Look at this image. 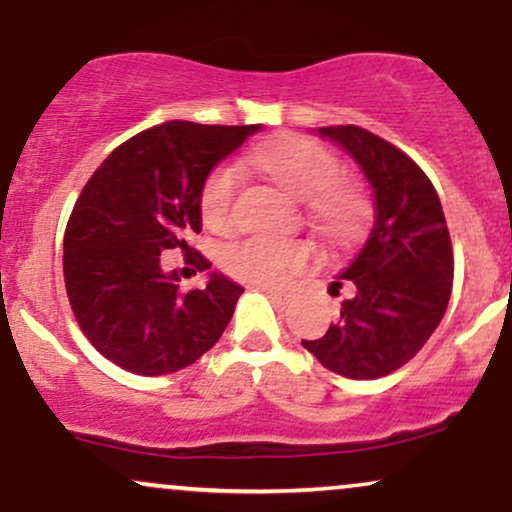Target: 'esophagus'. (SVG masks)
Wrapping results in <instances>:
<instances>
[{
	"label": "esophagus",
	"instance_id": "34e87169",
	"mask_svg": "<svg viewBox=\"0 0 512 512\" xmlns=\"http://www.w3.org/2000/svg\"><path fill=\"white\" fill-rule=\"evenodd\" d=\"M264 293H267L269 298H272V301L276 303V305H281V308H284V305H289L291 303V293L289 291H281V289H269V286H264Z\"/></svg>",
	"mask_w": 512,
	"mask_h": 512
}]
</instances>
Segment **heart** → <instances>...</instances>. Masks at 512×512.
I'll return each mask as SVG.
<instances>
[{
	"mask_svg": "<svg viewBox=\"0 0 512 512\" xmlns=\"http://www.w3.org/2000/svg\"><path fill=\"white\" fill-rule=\"evenodd\" d=\"M252 166L267 175L286 195L305 199L308 219L330 245L344 248L366 233L370 199L363 185L339 173V161L327 146L301 134H281L257 146ZM236 170L216 168L199 190V214L204 226L226 233L233 226ZM313 260V248L303 240L248 238L221 252V267L236 279L276 286Z\"/></svg>",
	"mask_w": 512,
	"mask_h": 512,
	"instance_id": "1",
	"label": "heart"
}]
</instances>
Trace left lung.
Instances as JSON below:
<instances>
[{
  "instance_id": "8db88e82",
  "label": "left lung",
  "mask_w": 512,
  "mask_h": 512,
  "mask_svg": "<svg viewBox=\"0 0 512 512\" xmlns=\"http://www.w3.org/2000/svg\"><path fill=\"white\" fill-rule=\"evenodd\" d=\"M317 132L361 166L375 195V223L342 281L330 286L339 293L346 281L351 296L330 330L301 344L344 378H383L419 354L448 310L455 272L448 223L433 182L395 144L356 125Z\"/></svg>"
}]
</instances>
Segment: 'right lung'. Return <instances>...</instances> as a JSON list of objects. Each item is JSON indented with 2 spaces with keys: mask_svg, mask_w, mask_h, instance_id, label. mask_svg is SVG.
Segmentation results:
<instances>
[{
  "mask_svg": "<svg viewBox=\"0 0 512 512\" xmlns=\"http://www.w3.org/2000/svg\"><path fill=\"white\" fill-rule=\"evenodd\" d=\"M260 125L163 122L120 144L76 199L64 231V286L86 339L137 375L187 368L221 339L243 286L219 272L180 291L161 255L182 250L192 272L211 262L187 245L202 231L199 190Z\"/></svg>",
  "mask_w": 512,
  "mask_h": 512,
  "instance_id": "1",
  "label": "right lung"
}]
</instances>
